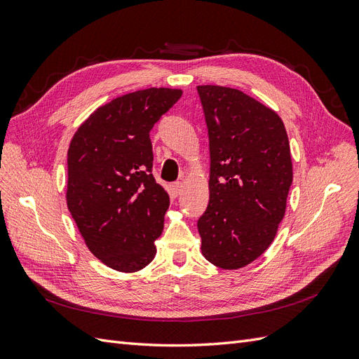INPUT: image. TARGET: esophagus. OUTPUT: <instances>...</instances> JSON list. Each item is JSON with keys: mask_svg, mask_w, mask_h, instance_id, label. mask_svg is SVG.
Returning a JSON list of instances; mask_svg holds the SVG:
<instances>
[{"mask_svg": "<svg viewBox=\"0 0 359 359\" xmlns=\"http://www.w3.org/2000/svg\"><path fill=\"white\" fill-rule=\"evenodd\" d=\"M170 191H172V196H178V194L182 191V182L177 181V182H172L170 184Z\"/></svg>", "mask_w": 359, "mask_h": 359, "instance_id": "1", "label": "esophagus"}]
</instances>
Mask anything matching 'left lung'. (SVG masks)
<instances>
[{
  "mask_svg": "<svg viewBox=\"0 0 359 359\" xmlns=\"http://www.w3.org/2000/svg\"><path fill=\"white\" fill-rule=\"evenodd\" d=\"M210 140V202L198 220L202 255L238 269L262 255L283 220L292 184L280 116L240 90L201 85Z\"/></svg>",
  "mask_w": 359,
  "mask_h": 359,
  "instance_id": "8db88e82",
  "label": "left lung"
}]
</instances>
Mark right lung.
Listing matches in <instances>:
<instances>
[{
    "label": "right lung",
    "mask_w": 359,
    "mask_h": 359,
    "mask_svg": "<svg viewBox=\"0 0 359 359\" xmlns=\"http://www.w3.org/2000/svg\"><path fill=\"white\" fill-rule=\"evenodd\" d=\"M181 90L130 93L94 111L67 153V206L91 253L123 273L156 256L169 196L153 177L149 132Z\"/></svg>",
    "instance_id": "1"
}]
</instances>
